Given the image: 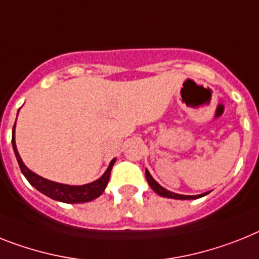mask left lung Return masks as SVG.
I'll return each mask as SVG.
<instances>
[{"instance_id":"left-lung-1","label":"left lung","mask_w":259,"mask_h":259,"mask_svg":"<svg viewBox=\"0 0 259 259\" xmlns=\"http://www.w3.org/2000/svg\"><path fill=\"white\" fill-rule=\"evenodd\" d=\"M145 177H147L148 183H149V186L153 189L154 193H157L158 195H161V196H165V198L189 200V199H198V198H200V196L205 195V194H202V195H180V194H174V193H171V191H169V190L163 189L162 186H160V185H158V183H157L153 178H152V176L149 174V171H148V170H145Z\"/></svg>"}]
</instances>
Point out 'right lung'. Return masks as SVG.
<instances>
[{
	"label": "right lung",
	"instance_id": "obj_1",
	"mask_svg": "<svg viewBox=\"0 0 259 259\" xmlns=\"http://www.w3.org/2000/svg\"><path fill=\"white\" fill-rule=\"evenodd\" d=\"M14 127H13V136H12V143H13V149H14L15 157H17V161L19 163V167H21V171L23 173V176L27 178L28 182L32 185L36 190H39L40 193H43L44 195L50 196L51 199H55V200H59V202L63 203H85L90 202L93 199L98 198L101 194L105 191L106 186H107L108 180H110V174H111V169L115 163V158L110 162L107 170L105 171L99 180L94 181L92 183H88V185H82V186H69V185H63V183H56L52 182V181H48L46 178H41L40 176L32 173L30 169L26 167L23 162L21 160V156H19L18 151H17V145H15L14 140Z\"/></svg>",
	"mask_w": 259,
	"mask_h": 259
}]
</instances>
